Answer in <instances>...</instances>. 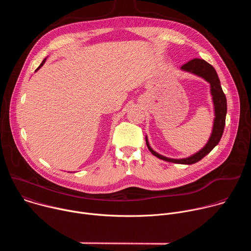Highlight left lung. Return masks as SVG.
Wrapping results in <instances>:
<instances>
[{
	"mask_svg": "<svg viewBox=\"0 0 251 251\" xmlns=\"http://www.w3.org/2000/svg\"><path fill=\"white\" fill-rule=\"evenodd\" d=\"M182 69L189 71V73H193L199 76H201L204 78L207 82L210 84V91L213 99V104H214V113H216V118H214V123H213V129L211 136L207 142V144L198 153L195 155L186 158V159H180V160H176V159H170L166 158L164 156L159 155L156 153L148 144V140L146 138V144L148 146V149L150 152L156 156L159 159H162L167 162L171 163H176V164H185V165H192L200 160H201L203 157H205L214 147H216L219 142L221 141V138L223 136L224 130H225V125H226V110H227V106H226V94L223 91L222 85L220 78L218 76V74L216 69L213 68L212 65H210L208 62H206L203 59L200 58H194L184 65H182Z\"/></svg>",
	"mask_w": 251,
	"mask_h": 251,
	"instance_id": "1",
	"label": "left lung"
}]
</instances>
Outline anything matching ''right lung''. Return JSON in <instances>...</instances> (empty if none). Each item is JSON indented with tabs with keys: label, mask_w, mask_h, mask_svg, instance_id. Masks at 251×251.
I'll return each instance as SVG.
<instances>
[{
	"label": "right lung",
	"mask_w": 251,
	"mask_h": 251,
	"mask_svg": "<svg viewBox=\"0 0 251 251\" xmlns=\"http://www.w3.org/2000/svg\"><path fill=\"white\" fill-rule=\"evenodd\" d=\"M45 61H46V58H45V59H44V60H43V62H42V63H41V65H40V66H39V67H38V68H37V69H35V71H37V70H39V69H40V67H41V66H43V64H44V63H45Z\"/></svg>",
	"instance_id": "1"
}]
</instances>
